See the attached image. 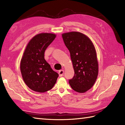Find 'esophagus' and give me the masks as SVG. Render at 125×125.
I'll return each mask as SVG.
<instances>
[{
    "instance_id": "34e87169",
    "label": "esophagus",
    "mask_w": 125,
    "mask_h": 125,
    "mask_svg": "<svg viewBox=\"0 0 125 125\" xmlns=\"http://www.w3.org/2000/svg\"><path fill=\"white\" fill-rule=\"evenodd\" d=\"M58 74H59V76L60 77L62 76L64 74V70H60L59 71H58Z\"/></svg>"
}]
</instances>
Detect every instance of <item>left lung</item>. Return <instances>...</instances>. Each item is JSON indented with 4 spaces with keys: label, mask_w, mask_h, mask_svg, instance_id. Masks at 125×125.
Masks as SVG:
<instances>
[{
    "label": "left lung",
    "mask_w": 125,
    "mask_h": 125,
    "mask_svg": "<svg viewBox=\"0 0 125 125\" xmlns=\"http://www.w3.org/2000/svg\"><path fill=\"white\" fill-rule=\"evenodd\" d=\"M62 38L70 52L75 72L69 83L75 91L85 92L94 85L98 73L94 47L88 37L79 32L64 33Z\"/></svg>",
    "instance_id": "1"
}]
</instances>
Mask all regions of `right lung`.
Returning a JSON list of instances; mask_svg holds the SVG:
<instances>
[{
  "label": "right lung",
  "mask_w": 125,
  "mask_h": 125,
  "mask_svg": "<svg viewBox=\"0 0 125 125\" xmlns=\"http://www.w3.org/2000/svg\"><path fill=\"white\" fill-rule=\"evenodd\" d=\"M56 35L41 33L29 42L20 63V70L25 83L34 91L44 92L52 89L58 74L53 70L44 59L47 48Z\"/></svg>",
  "instance_id": "1"
}]
</instances>
